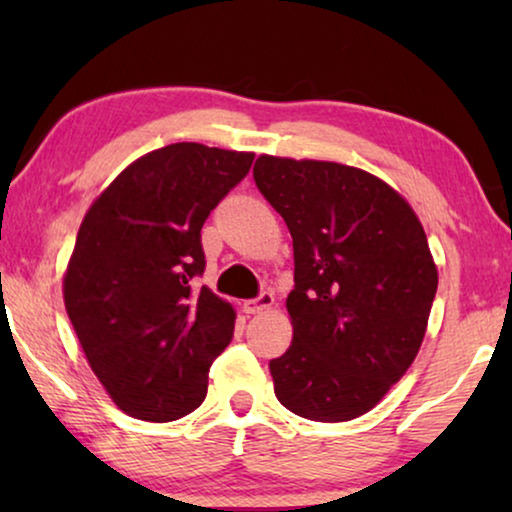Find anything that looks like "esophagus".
<instances>
[{
	"mask_svg": "<svg viewBox=\"0 0 512 512\" xmlns=\"http://www.w3.org/2000/svg\"><path fill=\"white\" fill-rule=\"evenodd\" d=\"M272 305H275V296H272L270 291H263L261 296L254 298V300H244L242 310L247 314H261L265 310H270Z\"/></svg>",
	"mask_w": 512,
	"mask_h": 512,
	"instance_id": "1",
	"label": "esophagus"
}]
</instances>
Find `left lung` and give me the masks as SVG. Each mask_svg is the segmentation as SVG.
<instances>
[{
  "instance_id": "1",
  "label": "left lung",
  "mask_w": 512,
  "mask_h": 512,
  "mask_svg": "<svg viewBox=\"0 0 512 512\" xmlns=\"http://www.w3.org/2000/svg\"><path fill=\"white\" fill-rule=\"evenodd\" d=\"M254 179L293 237V340L270 361L275 396L314 422L366 415L408 373L438 268L415 209L375 174L258 156Z\"/></svg>"
}]
</instances>
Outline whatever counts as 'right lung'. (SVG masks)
Returning <instances> with one entry per match:
<instances>
[{"label": "right lung", "mask_w": 512, "mask_h": 512, "mask_svg": "<svg viewBox=\"0 0 512 512\" xmlns=\"http://www.w3.org/2000/svg\"><path fill=\"white\" fill-rule=\"evenodd\" d=\"M251 151L179 142L130 163L93 200L62 296L83 354L125 415L174 422L207 396L235 310L193 277L202 223L247 177Z\"/></svg>", "instance_id": "add662e5"}]
</instances>
